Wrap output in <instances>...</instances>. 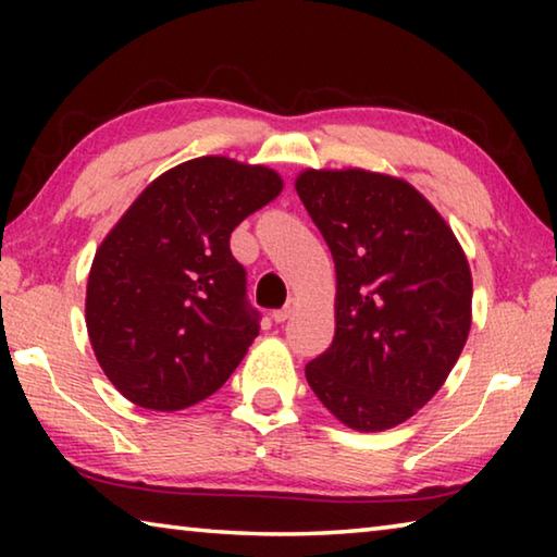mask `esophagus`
I'll list each match as a JSON object with an SVG mask.
<instances>
[{
    "mask_svg": "<svg viewBox=\"0 0 557 557\" xmlns=\"http://www.w3.org/2000/svg\"><path fill=\"white\" fill-rule=\"evenodd\" d=\"M297 309V299H287V305L282 307V309H275V312H272V319H275L277 324H282V322H287V319L292 317V312H295Z\"/></svg>",
    "mask_w": 557,
    "mask_h": 557,
    "instance_id": "esophagus-1",
    "label": "esophagus"
}]
</instances>
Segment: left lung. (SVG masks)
Instances as JSON below:
<instances>
[{
	"mask_svg": "<svg viewBox=\"0 0 557 557\" xmlns=\"http://www.w3.org/2000/svg\"><path fill=\"white\" fill-rule=\"evenodd\" d=\"M295 188L336 268L334 342L307 363V383L346 428L391 430L430 403L467 344V256L405 178L305 169Z\"/></svg>",
	"mask_w": 557,
	"mask_h": 557,
	"instance_id": "obj_1",
	"label": "left lung"
}]
</instances>
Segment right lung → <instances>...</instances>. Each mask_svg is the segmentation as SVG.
Listing matches in <instances>:
<instances>
[{
  "instance_id": "obj_1",
  "label": "right lung",
  "mask_w": 557,
  "mask_h": 557,
  "mask_svg": "<svg viewBox=\"0 0 557 557\" xmlns=\"http://www.w3.org/2000/svg\"><path fill=\"white\" fill-rule=\"evenodd\" d=\"M282 186L270 166L188 159L112 225L90 265L86 326L102 373L129 403L184 410L238 369L260 326L231 233Z\"/></svg>"
}]
</instances>
